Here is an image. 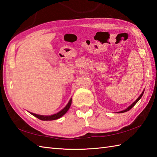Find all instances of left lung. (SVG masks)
I'll return each instance as SVG.
<instances>
[{"instance_id":"8db88e82","label":"left lung","mask_w":157,"mask_h":157,"mask_svg":"<svg viewBox=\"0 0 157 157\" xmlns=\"http://www.w3.org/2000/svg\"><path fill=\"white\" fill-rule=\"evenodd\" d=\"M144 91H143L142 92V94H140V96H139V97L137 98V99H136V101H134V102H133L132 103V104L131 105H130L129 106V107H128V108H127L126 109H125V110H123V111H119V113H125V112H127V111H129V110L130 109H131L132 107H133V106H134L136 104V103H137L138 102V101H139V100L141 98H142V95H143V94H144Z\"/></svg>"}]
</instances>
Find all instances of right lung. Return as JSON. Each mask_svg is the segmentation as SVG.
Segmentation results:
<instances>
[{
  "label": "right lung",
  "instance_id": "obj_1",
  "mask_svg": "<svg viewBox=\"0 0 157 157\" xmlns=\"http://www.w3.org/2000/svg\"><path fill=\"white\" fill-rule=\"evenodd\" d=\"M71 101H72V99L71 98L69 100L68 104L66 105V106L64 109H63L61 111H59V113H56V114H54V115H40L35 114V113H30L32 115L35 116L36 117H37L39 119L42 120V121H52V120L57 119L60 117H61L62 116L64 115L65 113L67 112L69 109L70 108V106H71Z\"/></svg>",
  "mask_w": 157,
  "mask_h": 157
}]
</instances>
